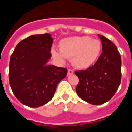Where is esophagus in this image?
Listing matches in <instances>:
<instances>
[{
  "label": "esophagus",
  "instance_id": "34e87169",
  "mask_svg": "<svg viewBox=\"0 0 132 132\" xmlns=\"http://www.w3.org/2000/svg\"><path fill=\"white\" fill-rule=\"evenodd\" d=\"M73 73V71L72 69H68V75H71Z\"/></svg>",
  "mask_w": 132,
  "mask_h": 132
}]
</instances>
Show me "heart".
I'll return each mask as SVG.
<instances>
[{"label": "heart", "mask_w": 132, "mask_h": 132, "mask_svg": "<svg viewBox=\"0 0 132 132\" xmlns=\"http://www.w3.org/2000/svg\"><path fill=\"white\" fill-rule=\"evenodd\" d=\"M59 52L52 49V56L60 62H64L66 58H72L73 65L78 69H87L98 59L102 44L98 39L89 36H75L65 38L59 44Z\"/></svg>", "instance_id": "b5f03b06"}]
</instances>
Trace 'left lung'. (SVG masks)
I'll return each mask as SVG.
<instances>
[{"label":"left lung","instance_id":"8db88e82","mask_svg":"<svg viewBox=\"0 0 132 132\" xmlns=\"http://www.w3.org/2000/svg\"><path fill=\"white\" fill-rule=\"evenodd\" d=\"M102 52L96 63L86 70L75 71L79 78L76 93L92 105H102L113 97L121 83V56L115 44L98 35Z\"/></svg>","mask_w":132,"mask_h":132}]
</instances>
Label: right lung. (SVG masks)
I'll return each instance as SVG.
<instances>
[{
	"instance_id": "obj_1",
	"label": "right lung",
	"mask_w": 132,
	"mask_h": 132,
	"mask_svg": "<svg viewBox=\"0 0 132 132\" xmlns=\"http://www.w3.org/2000/svg\"><path fill=\"white\" fill-rule=\"evenodd\" d=\"M53 39L48 33L33 35L18 44L9 64V83L17 99L30 108L49 102L67 69L48 65Z\"/></svg>"
}]
</instances>
